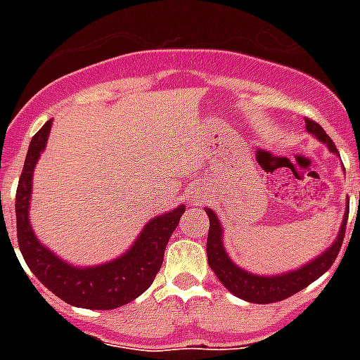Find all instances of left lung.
<instances>
[{
    "label": "left lung",
    "mask_w": 360,
    "mask_h": 360,
    "mask_svg": "<svg viewBox=\"0 0 360 360\" xmlns=\"http://www.w3.org/2000/svg\"><path fill=\"white\" fill-rule=\"evenodd\" d=\"M307 123V130L312 132L319 138V140L327 143L330 151L336 153L335 141L330 140L327 132L319 127L316 121L304 120ZM360 202V194H359ZM205 213L209 217V233H207V262L209 267L213 269V273L217 274V278L228 288L239 299H245L248 302H256V304H269V302L284 301L288 297L295 295L297 291L304 290L307 285H310L314 280H318L323 273H327L330 265L336 262V256L340 252L342 240L346 236L347 226V214H349V202H347V211L344 214V222H342L340 233L336 237L329 250L323 252L321 256L316 257L314 262H310L304 267L291 271V273L278 274V276H257V274L246 273L240 267H237L236 263L231 262L228 254H226L224 246H222V228L217 219V214L211 209H205Z\"/></svg>",
    "instance_id": "1"
}]
</instances>
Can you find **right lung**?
<instances>
[{
    "mask_svg": "<svg viewBox=\"0 0 360 360\" xmlns=\"http://www.w3.org/2000/svg\"><path fill=\"white\" fill-rule=\"evenodd\" d=\"M50 127L52 120L42 124V129L31 138L16 188L14 207L20 252L39 282H42L53 295H58L65 302L91 310L120 308L134 301L136 297H140L153 284L162 265L164 250L169 237L185 213V205H179L174 211L153 219L143 228L132 248L115 262L87 269L72 267L69 263L61 262L37 240L27 220L33 168L46 146Z\"/></svg>",
    "mask_w": 360,
    "mask_h": 360,
    "instance_id": "1",
    "label": "right lung"
}]
</instances>
